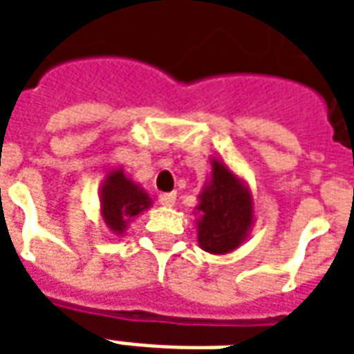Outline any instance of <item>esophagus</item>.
<instances>
[{
	"mask_svg": "<svg viewBox=\"0 0 354 354\" xmlns=\"http://www.w3.org/2000/svg\"><path fill=\"white\" fill-rule=\"evenodd\" d=\"M159 203H161L162 207H174V203H176V193H161V195H159Z\"/></svg>",
	"mask_w": 354,
	"mask_h": 354,
	"instance_id": "1",
	"label": "esophagus"
}]
</instances>
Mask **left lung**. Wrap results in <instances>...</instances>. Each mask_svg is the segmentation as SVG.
I'll return each instance as SVG.
<instances>
[{"instance_id": "left-lung-1", "label": "left lung", "mask_w": 354, "mask_h": 354, "mask_svg": "<svg viewBox=\"0 0 354 354\" xmlns=\"http://www.w3.org/2000/svg\"><path fill=\"white\" fill-rule=\"evenodd\" d=\"M212 172L199 193L197 241L205 252L230 254L248 237L254 223L250 187L218 157L210 159Z\"/></svg>"}]
</instances>
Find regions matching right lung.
Instances as JSON below:
<instances>
[{
    "instance_id": "1",
    "label": "right lung",
    "mask_w": 354,
    "mask_h": 354,
    "mask_svg": "<svg viewBox=\"0 0 354 354\" xmlns=\"http://www.w3.org/2000/svg\"><path fill=\"white\" fill-rule=\"evenodd\" d=\"M151 207V197L140 184L123 172L109 170L100 185V214L113 235H123L129 223Z\"/></svg>"
}]
</instances>
